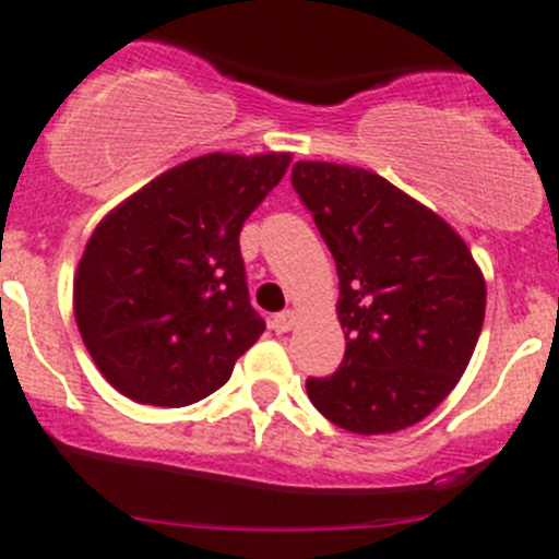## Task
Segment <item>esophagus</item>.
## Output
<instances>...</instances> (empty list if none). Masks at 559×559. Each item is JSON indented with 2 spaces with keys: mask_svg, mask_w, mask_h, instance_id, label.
Instances as JSON below:
<instances>
[{
  "mask_svg": "<svg viewBox=\"0 0 559 559\" xmlns=\"http://www.w3.org/2000/svg\"><path fill=\"white\" fill-rule=\"evenodd\" d=\"M295 324H297L295 311H281L273 316V321H270V326H273L275 332H289Z\"/></svg>",
  "mask_w": 559,
  "mask_h": 559,
  "instance_id": "1",
  "label": "esophagus"
}]
</instances>
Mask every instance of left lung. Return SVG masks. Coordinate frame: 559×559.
<instances>
[{
    "label": "left lung",
    "instance_id": "1",
    "mask_svg": "<svg viewBox=\"0 0 559 559\" xmlns=\"http://www.w3.org/2000/svg\"><path fill=\"white\" fill-rule=\"evenodd\" d=\"M292 183L341 278L346 357L308 397L332 425L386 436L425 419L473 357L487 284L465 240L381 175L297 162Z\"/></svg>",
    "mask_w": 559,
    "mask_h": 559
}]
</instances>
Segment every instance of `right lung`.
<instances>
[{
	"label": "right lung",
	"instance_id": "right-lung-1",
	"mask_svg": "<svg viewBox=\"0 0 559 559\" xmlns=\"http://www.w3.org/2000/svg\"><path fill=\"white\" fill-rule=\"evenodd\" d=\"M292 154H205L112 207L72 284L78 330L107 384L143 405L207 397L259 341L240 229Z\"/></svg>",
	"mask_w": 559,
	"mask_h": 559
}]
</instances>
